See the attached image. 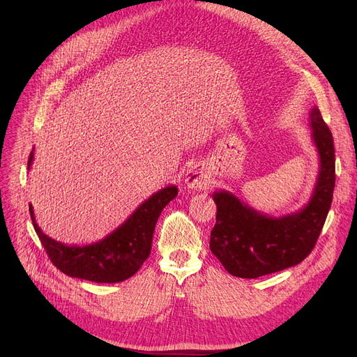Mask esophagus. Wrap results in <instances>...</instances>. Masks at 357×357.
I'll list each match as a JSON object with an SVG mask.
<instances>
[{
	"instance_id": "obj_1",
	"label": "esophagus",
	"mask_w": 357,
	"mask_h": 357,
	"mask_svg": "<svg viewBox=\"0 0 357 357\" xmlns=\"http://www.w3.org/2000/svg\"><path fill=\"white\" fill-rule=\"evenodd\" d=\"M208 183H210V178L199 166H191L185 174V185L188 186L190 190L199 191V190L207 188Z\"/></svg>"
}]
</instances>
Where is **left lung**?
Returning <instances> with one entry per match:
<instances>
[{"label":"left lung","mask_w":357,"mask_h":357,"mask_svg":"<svg viewBox=\"0 0 357 357\" xmlns=\"http://www.w3.org/2000/svg\"><path fill=\"white\" fill-rule=\"evenodd\" d=\"M311 137L320 156V171L310 201L282 217L260 213L229 191L213 194L217 204L210 249L229 273L255 279L295 266L311 253L331 207L335 183L331 131L318 107L310 111Z\"/></svg>","instance_id":"8db88e82"}]
</instances>
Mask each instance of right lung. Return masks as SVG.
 <instances>
[{"label":"right lung","instance_id":"1","mask_svg":"<svg viewBox=\"0 0 357 357\" xmlns=\"http://www.w3.org/2000/svg\"><path fill=\"white\" fill-rule=\"evenodd\" d=\"M34 159L31 150L27 167ZM178 195V186L171 185L142 202L120 227L104 238L84 246H68L46 236L37 226L31 204L29 205L34 230L49 255L52 264L70 278L97 284H117L133 276L152 250L156 221L166 205Z\"/></svg>","mask_w":357,"mask_h":357}]
</instances>
